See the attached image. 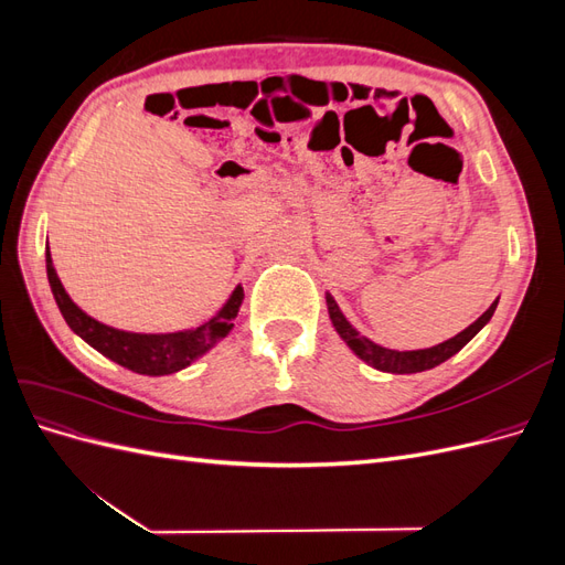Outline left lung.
Listing matches in <instances>:
<instances>
[{"label":"left lung","mask_w":565,"mask_h":565,"mask_svg":"<svg viewBox=\"0 0 565 565\" xmlns=\"http://www.w3.org/2000/svg\"><path fill=\"white\" fill-rule=\"evenodd\" d=\"M324 301H328V313H330V320L334 324L337 334L347 341V347L361 358V361H365L370 367L380 370V372H391V374H415V372H424V370H431L440 363H446L448 358H452L455 353H459L461 349H465L469 341L481 332L486 324L490 322L494 309H498V301L494 299L490 303V309L473 320L467 330H461L459 334H455L452 339H446L440 341V344L431 347V349H417V351H396V349H386V347H380L374 344L372 339L363 337L361 332H358L353 324L347 320V316L341 313V309L337 306L334 297L328 292L324 295Z\"/></svg>","instance_id":"left-lung-1"}]
</instances>
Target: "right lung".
<instances>
[{
  "mask_svg": "<svg viewBox=\"0 0 565 565\" xmlns=\"http://www.w3.org/2000/svg\"><path fill=\"white\" fill-rule=\"evenodd\" d=\"M46 278L51 292L58 303V311L65 318L67 328L77 337H82L92 349L100 355L110 358L113 363L122 365L136 374H148V377H162V374H174L198 361L200 355L214 349L221 339L233 330V320L241 311L245 299L243 285H237L226 303L200 328L167 332V334H141L110 328V324L98 322L96 318L84 313L79 306L65 292L58 273L51 262V252L46 243Z\"/></svg>",
  "mask_w": 565,
  "mask_h": 565,
  "instance_id": "obj_1",
  "label": "right lung"
}]
</instances>
